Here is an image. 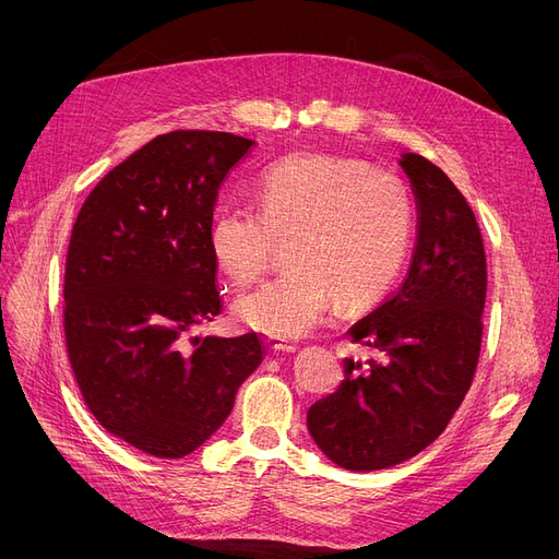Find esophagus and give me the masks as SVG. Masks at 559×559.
Returning a JSON list of instances; mask_svg holds the SVG:
<instances>
[{
  "label": "esophagus",
  "instance_id": "esophagus-1",
  "mask_svg": "<svg viewBox=\"0 0 559 559\" xmlns=\"http://www.w3.org/2000/svg\"><path fill=\"white\" fill-rule=\"evenodd\" d=\"M264 344H267L272 354H295V350L299 348L295 342H287V340H281V337H267V340H264Z\"/></svg>",
  "mask_w": 559,
  "mask_h": 559
}]
</instances>
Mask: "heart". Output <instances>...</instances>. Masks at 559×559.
Masks as SVG:
<instances>
[{
  "label": "heart",
  "instance_id": "1",
  "mask_svg": "<svg viewBox=\"0 0 559 559\" xmlns=\"http://www.w3.org/2000/svg\"><path fill=\"white\" fill-rule=\"evenodd\" d=\"M253 201L255 211H217L209 242L226 278L245 287L270 270L276 242L289 240V270L235 304L245 326L272 337L306 335L335 299H373L399 274L413 235L405 181L354 158L289 156L260 176Z\"/></svg>",
  "mask_w": 559,
  "mask_h": 559
}]
</instances>
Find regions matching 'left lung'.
Here are the masks:
<instances>
[{
  "instance_id": "left-lung-1",
  "label": "left lung",
  "mask_w": 559,
  "mask_h": 559,
  "mask_svg": "<svg viewBox=\"0 0 559 559\" xmlns=\"http://www.w3.org/2000/svg\"><path fill=\"white\" fill-rule=\"evenodd\" d=\"M401 167L417 201V242L403 283L348 331L371 358H344V380L308 409L317 447L350 472L424 451L462 405L480 358L487 258L472 205L419 154Z\"/></svg>"
}]
</instances>
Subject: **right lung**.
Here are the masks:
<instances>
[{"instance_id": "1", "label": "right lung", "mask_w": 559, "mask_h": 559, "mask_svg": "<svg viewBox=\"0 0 559 559\" xmlns=\"http://www.w3.org/2000/svg\"><path fill=\"white\" fill-rule=\"evenodd\" d=\"M253 140L169 131L112 167L72 226L63 331L93 417L165 460L199 449L262 360L255 333L190 337L219 314L209 230L219 188Z\"/></svg>"}]
</instances>
